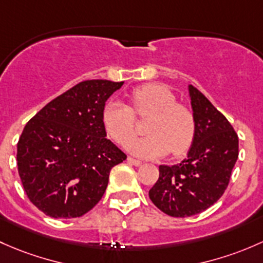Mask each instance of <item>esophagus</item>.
Instances as JSON below:
<instances>
[{
    "label": "esophagus",
    "mask_w": 263,
    "mask_h": 263,
    "mask_svg": "<svg viewBox=\"0 0 263 263\" xmlns=\"http://www.w3.org/2000/svg\"><path fill=\"white\" fill-rule=\"evenodd\" d=\"M128 162L135 167L142 166V161H139V159H134V158H132V157H128Z\"/></svg>",
    "instance_id": "1"
}]
</instances>
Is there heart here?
Masks as SVG:
<instances>
[{"instance_id": "b5f03b06", "label": "heart", "mask_w": 263, "mask_h": 263, "mask_svg": "<svg viewBox=\"0 0 263 263\" xmlns=\"http://www.w3.org/2000/svg\"><path fill=\"white\" fill-rule=\"evenodd\" d=\"M133 110L140 118L151 116L145 125L147 137L133 140L128 149L143 158H158L171 151L185 153L195 137V119L187 107L177 104L175 95L162 85H144L132 92ZM121 101H110L102 111L107 135L126 144L135 134L134 112Z\"/></svg>"}]
</instances>
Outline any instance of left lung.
<instances>
[{
  "mask_svg": "<svg viewBox=\"0 0 263 263\" xmlns=\"http://www.w3.org/2000/svg\"><path fill=\"white\" fill-rule=\"evenodd\" d=\"M195 137L187 157L173 166H159L149 199L164 214L185 218L204 212L220 199L238 159V135L226 116L189 85Z\"/></svg>",
  "mask_w": 263,
  "mask_h": 263,
  "instance_id": "obj_1",
  "label": "left lung"
}]
</instances>
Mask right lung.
<instances>
[{
  "instance_id": "1",
  "label": "right lung",
  "mask_w": 263,
  "mask_h": 263,
  "mask_svg": "<svg viewBox=\"0 0 263 263\" xmlns=\"http://www.w3.org/2000/svg\"><path fill=\"white\" fill-rule=\"evenodd\" d=\"M124 82H81L45 105L24 128L17 168L29 200L51 218L82 216L101 200L126 156L106 138L105 102Z\"/></svg>"
}]
</instances>
